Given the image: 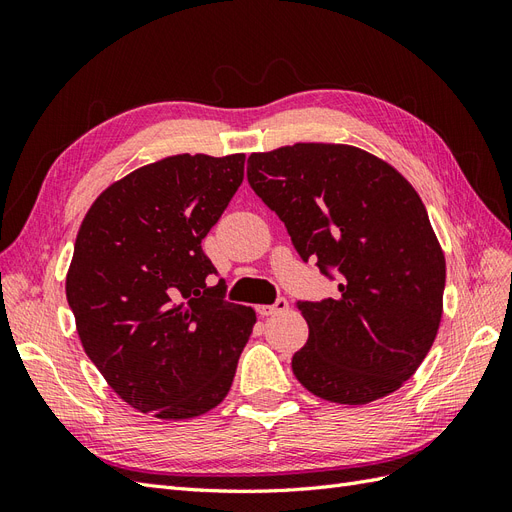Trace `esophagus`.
Instances as JSON below:
<instances>
[{"mask_svg":"<svg viewBox=\"0 0 512 512\" xmlns=\"http://www.w3.org/2000/svg\"><path fill=\"white\" fill-rule=\"evenodd\" d=\"M288 307V301L286 299H277L273 305H258L256 312L260 316H271V314H277V312H284V309Z\"/></svg>","mask_w":512,"mask_h":512,"instance_id":"esophagus-1","label":"esophagus"}]
</instances>
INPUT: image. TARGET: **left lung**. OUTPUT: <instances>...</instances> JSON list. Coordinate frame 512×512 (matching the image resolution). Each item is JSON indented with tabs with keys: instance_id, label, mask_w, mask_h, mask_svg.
<instances>
[{
	"instance_id": "left-lung-1",
	"label": "left lung",
	"mask_w": 512,
	"mask_h": 512,
	"mask_svg": "<svg viewBox=\"0 0 512 512\" xmlns=\"http://www.w3.org/2000/svg\"><path fill=\"white\" fill-rule=\"evenodd\" d=\"M247 181L294 250L339 273V294L299 301L307 344L292 371L309 393L363 406L423 363L442 320L444 252L410 181L352 145L294 143L247 158Z\"/></svg>"
}]
</instances>
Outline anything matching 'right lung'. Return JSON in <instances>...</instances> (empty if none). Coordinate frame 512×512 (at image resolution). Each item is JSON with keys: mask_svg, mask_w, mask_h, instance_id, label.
Returning <instances> with one entry per match:
<instances>
[{"mask_svg": "<svg viewBox=\"0 0 512 512\" xmlns=\"http://www.w3.org/2000/svg\"><path fill=\"white\" fill-rule=\"evenodd\" d=\"M245 153H179L132 170L79 228L66 297L81 344L134 410L185 421L228 395L252 335V307L226 286L203 239L243 181Z\"/></svg>", "mask_w": 512, "mask_h": 512, "instance_id": "obj_1", "label": "right lung"}]
</instances>
